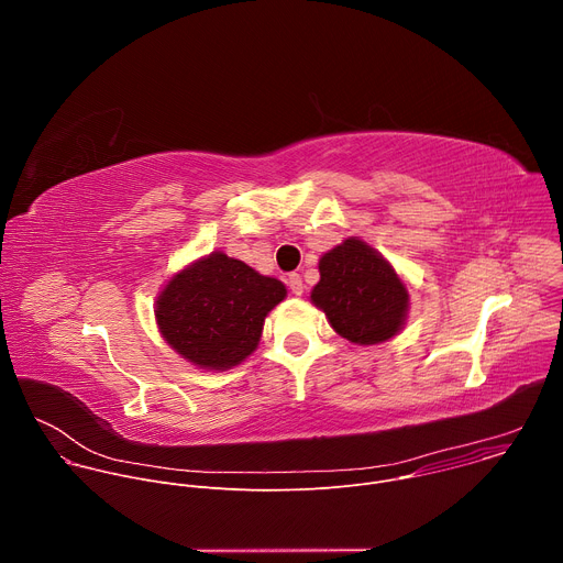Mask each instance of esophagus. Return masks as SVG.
<instances>
[{"label": "esophagus", "instance_id": "obj_1", "mask_svg": "<svg viewBox=\"0 0 563 563\" xmlns=\"http://www.w3.org/2000/svg\"><path fill=\"white\" fill-rule=\"evenodd\" d=\"M287 287H289V291L294 296H300L302 294V278H300V274H289L287 276Z\"/></svg>", "mask_w": 563, "mask_h": 563}]
</instances>
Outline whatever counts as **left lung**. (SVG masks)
Segmentation results:
<instances>
[{
    "instance_id": "left-lung-1",
    "label": "left lung",
    "mask_w": 563,
    "mask_h": 563,
    "mask_svg": "<svg viewBox=\"0 0 563 563\" xmlns=\"http://www.w3.org/2000/svg\"><path fill=\"white\" fill-rule=\"evenodd\" d=\"M318 272L311 302L350 343L376 345L406 325L410 294L394 267L363 240L347 238L323 254Z\"/></svg>"
}]
</instances>
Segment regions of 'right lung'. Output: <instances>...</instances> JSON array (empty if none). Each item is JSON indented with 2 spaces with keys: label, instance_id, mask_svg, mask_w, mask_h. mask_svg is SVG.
<instances>
[{
  "label": "right lung",
  "instance_id": "add662e5",
  "mask_svg": "<svg viewBox=\"0 0 563 563\" xmlns=\"http://www.w3.org/2000/svg\"><path fill=\"white\" fill-rule=\"evenodd\" d=\"M285 296L280 280L213 252L159 291L155 320L159 334L183 358L224 372L258 347L265 316Z\"/></svg>",
  "mask_w": 563,
  "mask_h": 563
}]
</instances>
